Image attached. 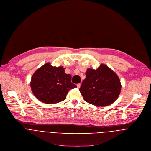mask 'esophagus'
Returning a JSON list of instances; mask_svg holds the SVG:
<instances>
[{"mask_svg": "<svg viewBox=\"0 0 151 151\" xmlns=\"http://www.w3.org/2000/svg\"><path fill=\"white\" fill-rule=\"evenodd\" d=\"M77 86V87L79 88L80 87V86H81V84H80V83H79V84H78Z\"/></svg>", "mask_w": 151, "mask_h": 151, "instance_id": "esophagus-1", "label": "esophagus"}]
</instances>
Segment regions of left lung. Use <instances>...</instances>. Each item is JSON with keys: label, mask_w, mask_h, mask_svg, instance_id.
<instances>
[{"label": "left lung", "mask_w": 151, "mask_h": 151, "mask_svg": "<svg viewBox=\"0 0 151 151\" xmlns=\"http://www.w3.org/2000/svg\"><path fill=\"white\" fill-rule=\"evenodd\" d=\"M80 91L84 100L97 106H107L114 103L121 91L117 74L105 64L97 70L88 68Z\"/></svg>", "instance_id": "8db88e82"}]
</instances>
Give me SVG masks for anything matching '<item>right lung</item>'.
Wrapping results in <instances>:
<instances>
[{
    "label": "right lung",
    "mask_w": 151,
    "mask_h": 151,
    "mask_svg": "<svg viewBox=\"0 0 151 151\" xmlns=\"http://www.w3.org/2000/svg\"><path fill=\"white\" fill-rule=\"evenodd\" d=\"M63 67H53L48 63L32 75L31 88L34 96L41 102L54 104L64 100L68 91L77 87L71 83V76Z\"/></svg>",
    "instance_id": "right-lung-1"
}]
</instances>
